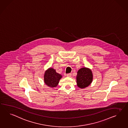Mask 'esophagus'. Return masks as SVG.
Wrapping results in <instances>:
<instances>
[{
	"label": "esophagus",
	"instance_id": "1",
	"mask_svg": "<svg viewBox=\"0 0 128 128\" xmlns=\"http://www.w3.org/2000/svg\"><path fill=\"white\" fill-rule=\"evenodd\" d=\"M72 73H68V74H66V76H68V77H71V76H72Z\"/></svg>",
	"mask_w": 128,
	"mask_h": 128
}]
</instances>
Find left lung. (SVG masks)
<instances>
[{
  "label": "left lung",
  "mask_w": 128,
  "mask_h": 128,
  "mask_svg": "<svg viewBox=\"0 0 128 128\" xmlns=\"http://www.w3.org/2000/svg\"><path fill=\"white\" fill-rule=\"evenodd\" d=\"M92 73L90 69L87 68L80 69L76 76V82L78 87L80 88H84L88 86L92 81Z\"/></svg>",
  "instance_id": "obj_1"
}]
</instances>
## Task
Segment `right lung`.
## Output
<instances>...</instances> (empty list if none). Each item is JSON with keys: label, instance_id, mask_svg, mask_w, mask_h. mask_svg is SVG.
Segmentation results:
<instances>
[{"label": "right lung", "instance_id": "obj_1", "mask_svg": "<svg viewBox=\"0 0 128 128\" xmlns=\"http://www.w3.org/2000/svg\"><path fill=\"white\" fill-rule=\"evenodd\" d=\"M62 76L56 73L52 68H49L46 70L44 75V81L46 85L51 87H56Z\"/></svg>", "mask_w": 128, "mask_h": 128}]
</instances>
